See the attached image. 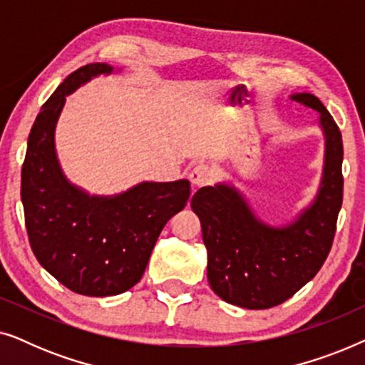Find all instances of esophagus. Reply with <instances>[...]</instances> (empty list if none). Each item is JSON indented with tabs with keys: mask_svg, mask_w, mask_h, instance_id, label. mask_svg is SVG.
<instances>
[{
	"mask_svg": "<svg viewBox=\"0 0 365 365\" xmlns=\"http://www.w3.org/2000/svg\"><path fill=\"white\" fill-rule=\"evenodd\" d=\"M189 181H191L194 187L206 186V184L212 181V171L206 166V164H197V166H194L191 169V173H189Z\"/></svg>",
	"mask_w": 365,
	"mask_h": 365,
	"instance_id": "obj_1",
	"label": "esophagus"
}]
</instances>
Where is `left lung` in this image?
<instances>
[{
	"mask_svg": "<svg viewBox=\"0 0 365 365\" xmlns=\"http://www.w3.org/2000/svg\"><path fill=\"white\" fill-rule=\"evenodd\" d=\"M291 99L321 113L326 136L322 181L311 206L294 222L272 227L229 184L201 187L191 199L207 249L209 286L222 301L244 309H269L292 297L322 267L336 236L344 192L342 134L314 94Z\"/></svg>",
	"mask_w": 365,
	"mask_h": 365,
	"instance_id": "left-lung-1",
	"label": "left lung"
}]
</instances>
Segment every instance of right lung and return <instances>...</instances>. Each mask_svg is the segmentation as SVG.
<instances>
[{
	"label": "right lung",
	"instance_id": "obj_1",
	"mask_svg": "<svg viewBox=\"0 0 365 365\" xmlns=\"http://www.w3.org/2000/svg\"><path fill=\"white\" fill-rule=\"evenodd\" d=\"M106 63L76 69L43 104L28 138L21 169V201L29 244L38 262L69 291L116 296L139 282L163 227L186 206L187 179L141 182L111 197L89 196L59 168L54 128L68 94Z\"/></svg>",
	"mask_w": 365,
	"mask_h": 365
}]
</instances>
